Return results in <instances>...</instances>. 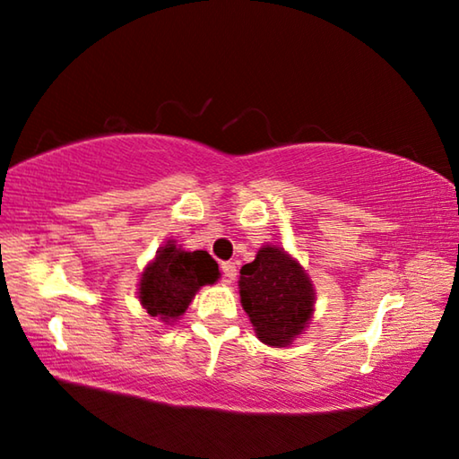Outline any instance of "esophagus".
Returning <instances> with one entry per match:
<instances>
[{
	"mask_svg": "<svg viewBox=\"0 0 459 459\" xmlns=\"http://www.w3.org/2000/svg\"><path fill=\"white\" fill-rule=\"evenodd\" d=\"M221 268H222L224 282H229V285H230V282L237 279V264L235 262H224Z\"/></svg>",
	"mask_w": 459,
	"mask_h": 459,
	"instance_id": "1",
	"label": "esophagus"
}]
</instances>
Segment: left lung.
<instances>
[{"instance_id": "obj_1", "label": "left lung", "mask_w": 459, "mask_h": 459, "mask_svg": "<svg viewBox=\"0 0 459 459\" xmlns=\"http://www.w3.org/2000/svg\"><path fill=\"white\" fill-rule=\"evenodd\" d=\"M238 295L255 337L268 347H289L314 316L316 289L299 260L276 245H262L238 276Z\"/></svg>"}]
</instances>
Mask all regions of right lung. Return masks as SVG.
<instances>
[{
  "instance_id": "obj_1",
  "label": "right lung",
  "mask_w": 459,
  "mask_h": 459,
  "mask_svg": "<svg viewBox=\"0 0 459 459\" xmlns=\"http://www.w3.org/2000/svg\"><path fill=\"white\" fill-rule=\"evenodd\" d=\"M218 279L221 270L208 251H186L172 238L143 268L137 295L147 314L164 325H174L199 289L214 285Z\"/></svg>"
}]
</instances>
